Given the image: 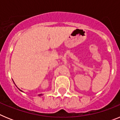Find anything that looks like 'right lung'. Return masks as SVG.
Wrapping results in <instances>:
<instances>
[{"mask_svg": "<svg viewBox=\"0 0 120 120\" xmlns=\"http://www.w3.org/2000/svg\"><path fill=\"white\" fill-rule=\"evenodd\" d=\"M19 90H20V89H19ZM20 91H22V90H20ZM22 92H23V91H22ZM41 95H42V94H39L38 96H41Z\"/></svg>", "mask_w": 120, "mask_h": 120, "instance_id": "right-lung-1", "label": "right lung"}]
</instances>
